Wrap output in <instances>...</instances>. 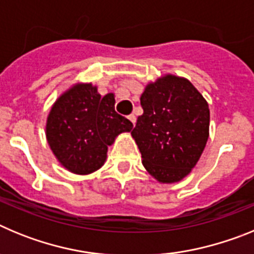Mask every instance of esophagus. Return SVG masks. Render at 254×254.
<instances>
[{"label":"esophagus","instance_id":"1","mask_svg":"<svg viewBox=\"0 0 254 254\" xmlns=\"http://www.w3.org/2000/svg\"><path fill=\"white\" fill-rule=\"evenodd\" d=\"M128 120L131 121L132 125L134 126V123H136V116H134V114H129V116H128Z\"/></svg>","mask_w":254,"mask_h":254}]
</instances>
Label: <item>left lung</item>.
<instances>
[{
  "instance_id": "1",
  "label": "left lung",
  "mask_w": 254,
  "mask_h": 254,
  "mask_svg": "<svg viewBox=\"0 0 254 254\" xmlns=\"http://www.w3.org/2000/svg\"><path fill=\"white\" fill-rule=\"evenodd\" d=\"M143 113L131 132L142 165L159 183L181 182L202 155L210 129V109L190 80L165 73L145 86Z\"/></svg>"
}]
</instances>
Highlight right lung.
<instances>
[{
    "instance_id": "1",
    "label": "right lung",
    "mask_w": 254,
    "mask_h": 254,
    "mask_svg": "<svg viewBox=\"0 0 254 254\" xmlns=\"http://www.w3.org/2000/svg\"><path fill=\"white\" fill-rule=\"evenodd\" d=\"M114 94L102 96L91 82H76L58 96L46 123V137L66 170L87 176L107 160L108 146L133 127L114 111Z\"/></svg>"
}]
</instances>
